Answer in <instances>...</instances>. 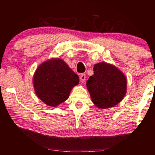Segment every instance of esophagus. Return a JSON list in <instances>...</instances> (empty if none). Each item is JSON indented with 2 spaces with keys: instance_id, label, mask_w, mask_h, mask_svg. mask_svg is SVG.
I'll use <instances>...</instances> for the list:
<instances>
[{
  "instance_id": "obj_1",
  "label": "esophagus",
  "mask_w": 155,
  "mask_h": 155,
  "mask_svg": "<svg viewBox=\"0 0 155 155\" xmlns=\"http://www.w3.org/2000/svg\"><path fill=\"white\" fill-rule=\"evenodd\" d=\"M86 80V75L84 74H81L80 76V80L81 82H84Z\"/></svg>"
}]
</instances>
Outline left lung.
Here are the masks:
<instances>
[{
	"label": "left lung",
	"instance_id": "left-lung-1",
	"mask_svg": "<svg viewBox=\"0 0 155 155\" xmlns=\"http://www.w3.org/2000/svg\"><path fill=\"white\" fill-rule=\"evenodd\" d=\"M94 74L87 81V87L95 106L108 109L118 104L126 93L127 80L120 70L105 62L94 66Z\"/></svg>",
	"mask_w": 155,
	"mask_h": 155
}]
</instances>
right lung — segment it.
I'll use <instances>...</instances> for the list:
<instances>
[{
    "instance_id": "right-lung-1",
    "label": "right lung",
    "mask_w": 155,
    "mask_h": 155,
    "mask_svg": "<svg viewBox=\"0 0 155 155\" xmlns=\"http://www.w3.org/2000/svg\"><path fill=\"white\" fill-rule=\"evenodd\" d=\"M78 83V75L60 58L41 63L33 78L36 94L51 107H56L68 99L71 90Z\"/></svg>"
}]
</instances>
